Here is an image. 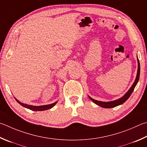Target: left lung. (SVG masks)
Masks as SVG:
<instances>
[{"instance_id":"obj_1","label":"left lung","mask_w":147,"mask_h":147,"mask_svg":"<svg viewBox=\"0 0 147 147\" xmlns=\"http://www.w3.org/2000/svg\"><path fill=\"white\" fill-rule=\"evenodd\" d=\"M137 59H138V73H137V76L136 78L135 81L134 82V84H132V85L131 86V87L130 88V89L128 90L126 94H125L123 96L121 97L119 99H118L114 101H107V102H105V101H98L92 99V98H90V96H89V98H90V100H92L93 102L94 103L96 104V105H99L101 107L103 108H113V107H115L116 106H118L119 105H121V104L123 103L124 102H125L127 100L128 98L130 97V96L131 95V94L132 93V92L134 91V89L136 87V85H137L138 82L139 81V78H140V61H139L138 58L137 57Z\"/></svg>"}]
</instances>
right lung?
Here are the masks:
<instances>
[{
	"mask_svg": "<svg viewBox=\"0 0 147 147\" xmlns=\"http://www.w3.org/2000/svg\"><path fill=\"white\" fill-rule=\"evenodd\" d=\"M15 100L18 103L20 104V105L23 106L24 107H26L28 109H30V110L33 111H42L47 110V109H51L52 107H53L56 105V103H57V101H56V102L51 103V104H49V105H41V106H33V105H28V104H26V103H21L20 101H19L18 100L16 99V98H15Z\"/></svg>",
	"mask_w": 147,
	"mask_h": 147,
	"instance_id": "right-lung-1",
	"label": "right lung"
}]
</instances>
